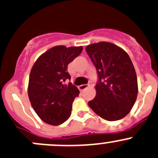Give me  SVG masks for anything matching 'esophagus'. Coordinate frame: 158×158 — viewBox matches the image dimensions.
Masks as SVG:
<instances>
[{
    "instance_id": "esophagus-1",
    "label": "esophagus",
    "mask_w": 158,
    "mask_h": 158,
    "mask_svg": "<svg viewBox=\"0 0 158 158\" xmlns=\"http://www.w3.org/2000/svg\"><path fill=\"white\" fill-rule=\"evenodd\" d=\"M88 87V85H81L79 86V89L80 90H84Z\"/></svg>"
}]
</instances>
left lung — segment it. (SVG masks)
<instances>
[{
  "mask_svg": "<svg viewBox=\"0 0 158 158\" xmlns=\"http://www.w3.org/2000/svg\"><path fill=\"white\" fill-rule=\"evenodd\" d=\"M98 73L96 97L88 104L100 117L116 121L126 116L137 99L138 86L134 65L127 53L106 42L85 48Z\"/></svg>",
  "mask_w": 158,
  "mask_h": 158,
  "instance_id": "left-lung-1",
  "label": "left lung"
}]
</instances>
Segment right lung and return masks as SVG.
Masks as SVG:
<instances>
[{
    "label": "right lung",
    "instance_id": "right-lung-1",
    "mask_svg": "<svg viewBox=\"0 0 158 158\" xmlns=\"http://www.w3.org/2000/svg\"><path fill=\"white\" fill-rule=\"evenodd\" d=\"M82 47L58 45L50 48L35 62L29 76V100L41 120L57 126L69 118L74 99L79 96L76 86L69 82L68 65L79 56Z\"/></svg>",
    "mask_w": 158,
    "mask_h": 158
}]
</instances>
